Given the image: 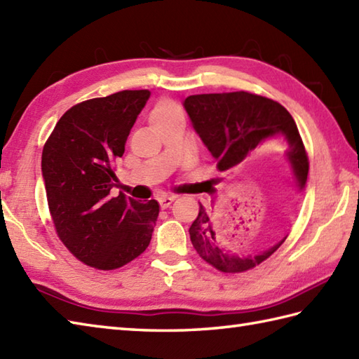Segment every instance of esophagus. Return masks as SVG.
Instances as JSON below:
<instances>
[{"instance_id":"1","label":"esophagus","mask_w":359,"mask_h":359,"mask_svg":"<svg viewBox=\"0 0 359 359\" xmlns=\"http://www.w3.org/2000/svg\"><path fill=\"white\" fill-rule=\"evenodd\" d=\"M172 202H174V198H171V196H161V198H158V203L161 208H168Z\"/></svg>"}]
</instances>
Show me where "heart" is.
<instances>
[{"label": "heart", "mask_w": 359, "mask_h": 359, "mask_svg": "<svg viewBox=\"0 0 359 359\" xmlns=\"http://www.w3.org/2000/svg\"><path fill=\"white\" fill-rule=\"evenodd\" d=\"M179 114H180V110H179L177 105H174L170 101H161V102H158L156 105V107L152 109L151 115H149V119H151V124L156 126L158 123H163L165 119L171 118V116H175V115H179Z\"/></svg>", "instance_id": "1"}]
</instances>
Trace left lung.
Listing matches in <instances>:
<instances>
[{"label": "left lung", "mask_w": 359, "mask_h": 359, "mask_svg": "<svg viewBox=\"0 0 359 359\" xmlns=\"http://www.w3.org/2000/svg\"><path fill=\"white\" fill-rule=\"evenodd\" d=\"M184 109L221 172L233 170L250 158L263 143L283 140L294 184L299 191H304L310 165L296 121L282 104L248 91H231L188 96ZM199 205V215L189 227V238L196 252L222 272L235 273L255 268L269 258L287 236L283 235L277 243L255 254H235L222 248L213 230L212 212L202 203Z\"/></svg>", "instance_id": "obj_1"}]
</instances>
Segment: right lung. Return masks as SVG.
I'll list each match as a JSON object with an SVG mask.
<instances>
[{
	"label": "right lung",
	"instance_id": "obj_1",
	"mask_svg": "<svg viewBox=\"0 0 359 359\" xmlns=\"http://www.w3.org/2000/svg\"><path fill=\"white\" fill-rule=\"evenodd\" d=\"M149 96V90H124L76 104L43 147L41 174L54 227L91 268H121L151 243L158 202L111 194L118 182L114 165Z\"/></svg>",
	"mask_w": 359,
	"mask_h": 359
}]
</instances>
